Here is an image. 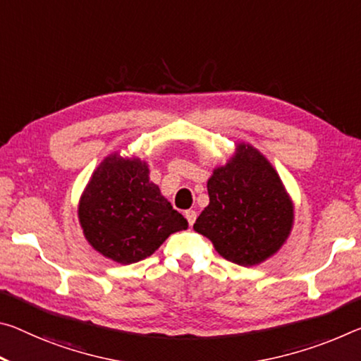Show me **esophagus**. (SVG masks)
<instances>
[{
    "instance_id": "obj_1",
    "label": "esophagus",
    "mask_w": 361,
    "mask_h": 361,
    "mask_svg": "<svg viewBox=\"0 0 361 361\" xmlns=\"http://www.w3.org/2000/svg\"><path fill=\"white\" fill-rule=\"evenodd\" d=\"M185 216H186L188 223H190V226H192V223L196 221L197 214H196V212H194V210H186V212H185Z\"/></svg>"
}]
</instances>
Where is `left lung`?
<instances>
[{
	"label": "left lung",
	"mask_w": 361,
	"mask_h": 361,
	"mask_svg": "<svg viewBox=\"0 0 361 361\" xmlns=\"http://www.w3.org/2000/svg\"><path fill=\"white\" fill-rule=\"evenodd\" d=\"M210 202L194 223L223 259L257 265L289 236L293 204L268 160L252 146L239 145L225 167L207 183Z\"/></svg>",
	"instance_id": "1"
}]
</instances>
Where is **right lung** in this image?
Listing matches in <instances>:
<instances>
[{
  "mask_svg": "<svg viewBox=\"0 0 361 361\" xmlns=\"http://www.w3.org/2000/svg\"><path fill=\"white\" fill-rule=\"evenodd\" d=\"M88 243L123 265L145 260L188 221L149 181L140 159L109 156L94 171L78 207Z\"/></svg>",
  "mask_w": 361,
  "mask_h": 361,
  "instance_id": "add662e5",
  "label": "right lung"
}]
</instances>
